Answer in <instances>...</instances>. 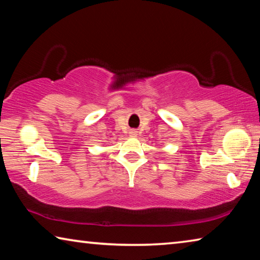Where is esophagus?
Segmentation results:
<instances>
[{
  "mask_svg": "<svg viewBox=\"0 0 260 260\" xmlns=\"http://www.w3.org/2000/svg\"><path fill=\"white\" fill-rule=\"evenodd\" d=\"M131 134H132V135H135V134H136V132H135V131H132V132H131Z\"/></svg>",
  "mask_w": 260,
  "mask_h": 260,
  "instance_id": "1",
  "label": "esophagus"
}]
</instances>
